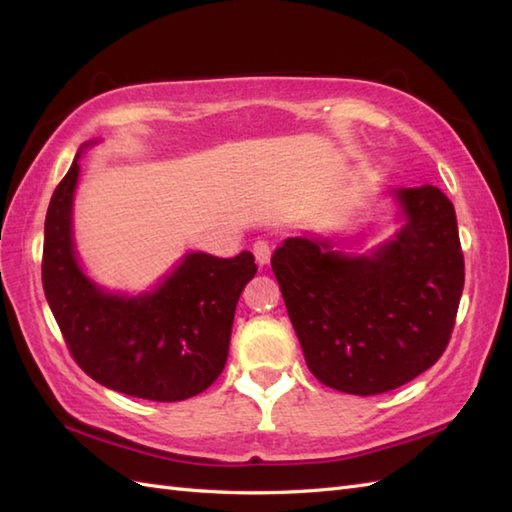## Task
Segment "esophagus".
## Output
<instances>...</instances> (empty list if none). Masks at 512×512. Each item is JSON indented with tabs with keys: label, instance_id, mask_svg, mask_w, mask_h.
Segmentation results:
<instances>
[{
	"label": "esophagus",
	"instance_id": "1",
	"mask_svg": "<svg viewBox=\"0 0 512 512\" xmlns=\"http://www.w3.org/2000/svg\"><path fill=\"white\" fill-rule=\"evenodd\" d=\"M253 255L257 259L259 266H264L270 262V242H266L264 237H259L253 242Z\"/></svg>",
	"mask_w": 512,
	"mask_h": 512
}]
</instances>
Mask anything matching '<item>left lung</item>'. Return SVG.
<instances>
[{
  "label": "left lung",
  "mask_w": 512,
  "mask_h": 512,
  "mask_svg": "<svg viewBox=\"0 0 512 512\" xmlns=\"http://www.w3.org/2000/svg\"><path fill=\"white\" fill-rule=\"evenodd\" d=\"M398 200L407 224L369 257L306 237L270 257L308 369L345 394H383L427 372L458 317L464 255L451 200L431 184Z\"/></svg>",
  "instance_id": "8db88e82"
}]
</instances>
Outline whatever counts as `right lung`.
Returning a JSON list of instances; mask_svg holds the SVG:
<instances>
[{
  "instance_id": "add662e5",
  "label": "right lung",
  "mask_w": 512,
  "mask_h": 512,
  "mask_svg": "<svg viewBox=\"0 0 512 512\" xmlns=\"http://www.w3.org/2000/svg\"><path fill=\"white\" fill-rule=\"evenodd\" d=\"M76 158L52 193L41 259L65 345L85 374L121 394L158 402L198 396L226 365L237 299L257 273L253 253H191L149 295H105L81 273L72 248Z\"/></svg>"
}]
</instances>
